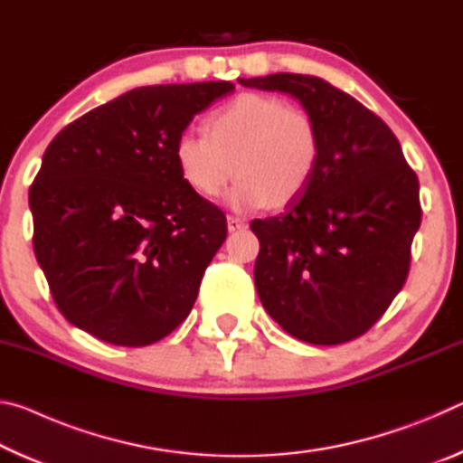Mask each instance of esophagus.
I'll list each match as a JSON object with an SVG mask.
<instances>
[{"label": "esophagus", "instance_id": "obj_1", "mask_svg": "<svg viewBox=\"0 0 463 463\" xmlns=\"http://www.w3.org/2000/svg\"><path fill=\"white\" fill-rule=\"evenodd\" d=\"M226 224H229V231L234 232V231H239V229H242V226H245V221H242V218H239V216H229V218H226Z\"/></svg>", "mask_w": 463, "mask_h": 463}]
</instances>
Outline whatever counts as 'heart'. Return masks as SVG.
<instances>
[{
	"instance_id": "obj_1",
	"label": "heart",
	"mask_w": 463,
	"mask_h": 463,
	"mask_svg": "<svg viewBox=\"0 0 463 463\" xmlns=\"http://www.w3.org/2000/svg\"><path fill=\"white\" fill-rule=\"evenodd\" d=\"M208 135L185 130L174 159L182 182L202 198H216L234 175L229 206L250 213L284 208L308 190L320 163V130L307 109L269 93H241L214 109Z\"/></svg>"
}]
</instances>
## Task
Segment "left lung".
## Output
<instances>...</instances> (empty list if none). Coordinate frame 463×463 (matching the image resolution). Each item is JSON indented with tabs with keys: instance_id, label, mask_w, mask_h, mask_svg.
<instances>
[{
	"instance_id": "1",
	"label": "left lung",
	"mask_w": 463,
	"mask_h": 463,
	"mask_svg": "<svg viewBox=\"0 0 463 463\" xmlns=\"http://www.w3.org/2000/svg\"><path fill=\"white\" fill-rule=\"evenodd\" d=\"M239 81L294 96L320 130L308 190L284 214L250 222L260 239L257 294L296 339L354 341L378 323L409 278L422 216L419 177L388 124L320 77Z\"/></svg>"
}]
</instances>
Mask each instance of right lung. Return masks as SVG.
Instances as JSON below:
<instances>
[{"label": "right lung", "instance_id": "right-lung-1", "mask_svg": "<svg viewBox=\"0 0 463 463\" xmlns=\"http://www.w3.org/2000/svg\"><path fill=\"white\" fill-rule=\"evenodd\" d=\"M231 81L127 91L67 124L30 185L38 265L69 323L145 347L184 323L226 216L177 174L175 138Z\"/></svg>", "mask_w": 463, "mask_h": 463}]
</instances>
